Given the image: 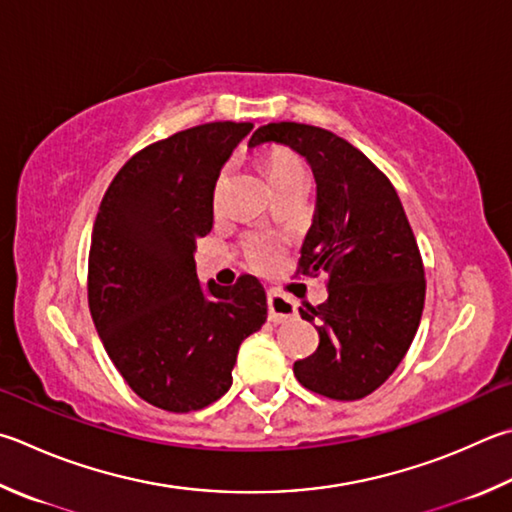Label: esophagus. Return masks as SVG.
Masks as SVG:
<instances>
[{"label": "esophagus", "instance_id": "1", "mask_svg": "<svg viewBox=\"0 0 512 512\" xmlns=\"http://www.w3.org/2000/svg\"><path fill=\"white\" fill-rule=\"evenodd\" d=\"M297 304L293 297H288L280 291H268V320L280 324L295 318Z\"/></svg>", "mask_w": 512, "mask_h": 512}]
</instances>
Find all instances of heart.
<instances>
[{
	"label": "heart",
	"mask_w": 512,
	"mask_h": 512,
	"mask_svg": "<svg viewBox=\"0 0 512 512\" xmlns=\"http://www.w3.org/2000/svg\"><path fill=\"white\" fill-rule=\"evenodd\" d=\"M264 163H266L268 179H271L273 185L293 181V179H304V163L300 156L291 150H273L271 154H266ZM226 179H228V167L221 170V174L217 176L215 190H212V206H215V210L221 208ZM241 250H244L248 264L257 268V271H271V268L280 264L282 241L280 237L271 235V232L253 230L241 237Z\"/></svg>",
	"instance_id": "b5f03b06"
}]
</instances>
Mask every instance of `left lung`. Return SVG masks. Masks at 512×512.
Listing matches in <instances>:
<instances>
[{
	"instance_id": "obj_1",
	"label": "left lung",
	"mask_w": 512,
	"mask_h": 512,
	"mask_svg": "<svg viewBox=\"0 0 512 512\" xmlns=\"http://www.w3.org/2000/svg\"><path fill=\"white\" fill-rule=\"evenodd\" d=\"M282 143L309 161L318 212L297 273H327V302L304 304L320 345L293 374L311 392L358 401L385 383L416 336L425 304V268L392 181L358 147L329 129L268 123L248 145Z\"/></svg>"
}]
</instances>
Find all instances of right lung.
I'll list each match as a JSON object with an SVG mask.
<instances>
[{
  "label": "right lung",
  "instance_id": "1",
  "mask_svg": "<svg viewBox=\"0 0 512 512\" xmlns=\"http://www.w3.org/2000/svg\"><path fill=\"white\" fill-rule=\"evenodd\" d=\"M253 123L197 125L136 152L100 201L87 297L96 331L125 383L165 412L203 410L232 385L239 345L266 322L253 275L197 280L194 248L212 228L221 165Z\"/></svg>",
  "mask_w": 512,
  "mask_h": 512
}]
</instances>
